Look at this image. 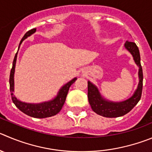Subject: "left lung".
<instances>
[{"label":"left lung","instance_id":"obj_1","mask_svg":"<svg viewBox=\"0 0 152 152\" xmlns=\"http://www.w3.org/2000/svg\"><path fill=\"white\" fill-rule=\"evenodd\" d=\"M124 47L130 52L135 63L139 66V84L137 90L127 100L121 102H113L103 98L98 88L90 81L88 82V98L91 109L94 113L106 118H116L128 113L137 104L141 98L142 91V68L140 63V55L135 42L126 41Z\"/></svg>","mask_w":152,"mask_h":152}]
</instances>
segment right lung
Wrapping results in <instances>:
<instances>
[{
    "label": "right lung",
    "mask_w": 152,
    "mask_h": 152,
    "mask_svg": "<svg viewBox=\"0 0 152 152\" xmlns=\"http://www.w3.org/2000/svg\"><path fill=\"white\" fill-rule=\"evenodd\" d=\"M35 32H36V28H33V29L28 31L22 37V40L19 43V46H20L24 39H26L28 37L31 36V34H33ZM19 46H18V49H19ZM17 54H18V52H16L15 58H14L13 62H12V67L11 69L10 75V90L11 97H12V100L14 104L22 113L31 116V117L37 118H44L51 117V116L55 115L56 114H58L62 109V106L64 104L69 87L71 86L73 83H75V81L76 80V78L73 79L72 80L68 82L66 84H65L63 87H61V88L59 90L56 97L52 99V100H49V101L43 102V103H28L20 101L15 97L13 93L14 73H15Z\"/></svg>",
    "instance_id": "obj_1"
}]
</instances>
